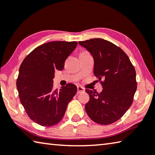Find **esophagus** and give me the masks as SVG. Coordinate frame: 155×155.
Listing matches in <instances>:
<instances>
[{
  "mask_svg": "<svg viewBox=\"0 0 155 155\" xmlns=\"http://www.w3.org/2000/svg\"><path fill=\"white\" fill-rule=\"evenodd\" d=\"M85 92V89L82 86H78V93H82Z\"/></svg>",
  "mask_w": 155,
  "mask_h": 155,
  "instance_id": "34e87169",
  "label": "esophagus"
}]
</instances>
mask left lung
Instances as JSON below:
<instances>
[{"mask_svg":"<svg viewBox=\"0 0 155 155\" xmlns=\"http://www.w3.org/2000/svg\"><path fill=\"white\" fill-rule=\"evenodd\" d=\"M94 59V74L101 82L99 94L86 89L90 99L85 110L92 120L100 124L115 123L131 105L137 89L136 73L124 51L103 39L79 41Z\"/></svg>","mask_w":155,"mask_h":155,"instance_id":"obj_1","label":"left lung"}]
</instances>
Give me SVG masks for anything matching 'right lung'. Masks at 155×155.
Listing matches in <instances>:
<instances>
[{
	"label": "right lung",
	"instance_id": "right-lung-1",
	"mask_svg": "<svg viewBox=\"0 0 155 155\" xmlns=\"http://www.w3.org/2000/svg\"><path fill=\"white\" fill-rule=\"evenodd\" d=\"M76 41H51L38 46L24 59L16 82L21 105L29 118L44 127L62 120L67 105L77 93L68 84L54 90L55 71H62L64 61L77 47Z\"/></svg>",
	"mask_w": 155,
	"mask_h": 155
}]
</instances>
